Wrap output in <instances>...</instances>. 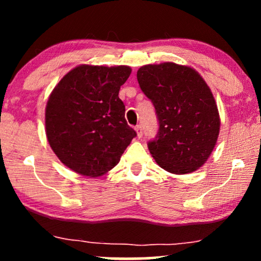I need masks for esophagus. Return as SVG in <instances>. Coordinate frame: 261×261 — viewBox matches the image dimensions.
<instances>
[{"instance_id":"obj_1","label":"esophagus","mask_w":261,"mask_h":261,"mask_svg":"<svg viewBox=\"0 0 261 261\" xmlns=\"http://www.w3.org/2000/svg\"><path fill=\"white\" fill-rule=\"evenodd\" d=\"M135 130H137V135H138V138L140 139V138L142 137V127L140 126V124H138V126L135 127Z\"/></svg>"}]
</instances>
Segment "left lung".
<instances>
[{
	"label": "left lung",
	"instance_id": "8db88e82",
	"mask_svg": "<svg viewBox=\"0 0 261 261\" xmlns=\"http://www.w3.org/2000/svg\"><path fill=\"white\" fill-rule=\"evenodd\" d=\"M141 90L159 120L148 149L167 172L185 174L204 164L220 133V115L213 92L195 69L176 63L148 64L137 72Z\"/></svg>",
	"mask_w": 261,
	"mask_h": 261
}]
</instances>
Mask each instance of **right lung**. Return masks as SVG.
<instances>
[{"mask_svg": "<svg viewBox=\"0 0 261 261\" xmlns=\"http://www.w3.org/2000/svg\"><path fill=\"white\" fill-rule=\"evenodd\" d=\"M132 69L80 65L49 95L46 137L60 162L76 173L99 177L116 166L137 133L124 119L119 97Z\"/></svg>", "mask_w": 261, "mask_h": 261, "instance_id": "right-lung-1", "label": "right lung"}]
</instances>
